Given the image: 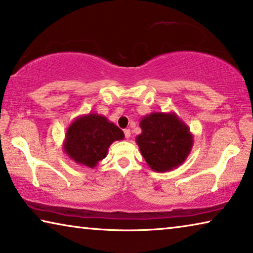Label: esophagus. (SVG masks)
I'll return each instance as SVG.
<instances>
[{
  "mask_svg": "<svg viewBox=\"0 0 253 253\" xmlns=\"http://www.w3.org/2000/svg\"><path fill=\"white\" fill-rule=\"evenodd\" d=\"M124 135H126V139H129L131 137V130L130 129H126L124 130Z\"/></svg>",
  "mask_w": 253,
  "mask_h": 253,
  "instance_id": "1",
  "label": "esophagus"
}]
</instances>
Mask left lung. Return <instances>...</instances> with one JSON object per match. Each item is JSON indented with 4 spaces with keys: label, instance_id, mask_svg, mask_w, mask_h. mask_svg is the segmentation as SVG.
<instances>
[{
    "label": "left lung",
    "instance_id": "left-lung-1",
    "mask_svg": "<svg viewBox=\"0 0 253 253\" xmlns=\"http://www.w3.org/2000/svg\"><path fill=\"white\" fill-rule=\"evenodd\" d=\"M140 127L135 142L151 169L167 172L183 164L192 149L193 134L174 112L143 116Z\"/></svg>",
    "mask_w": 253,
    "mask_h": 253
}]
</instances>
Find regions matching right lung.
Returning <instances> with one entry per match:
<instances>
[{
  "mask_svg": "<svg viewBox=\"0 0 253 253\" xmlns=\"http://www.w3.org/2000/svg\"><path fill=\"white\" fill-rule=\"evenodd\" d=\"M123 139V131L104 115L88 113L77 116L70 124L65 132L63 150L77 164L94 169L106 157L112 143Z\"/></svg>",
  "mask_w": 253,
  "mask_h": 253,
  "instance_id": "add662e5",
  "label": "right lung"
}]
</instances>
